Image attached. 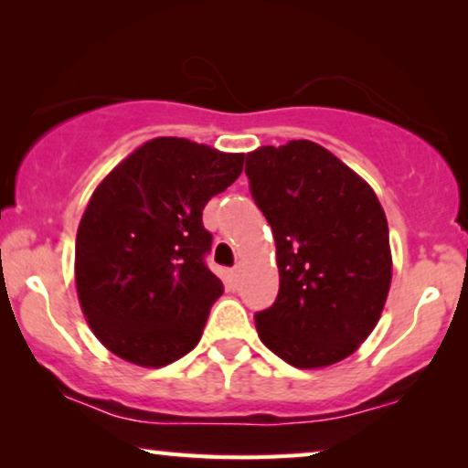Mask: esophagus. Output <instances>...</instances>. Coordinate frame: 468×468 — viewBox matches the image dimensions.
Instances as JSON below:
<instances>
[{
    "label": "esophagus",
    "instance_id": "1",
    "mask_svg": "<svg viewBox=\"0 0 468 468\" xmlns=\"http://www.w3.org/2000/svg\"><path fill=\"white\" fill-rule=\"evenodd\" d=\"M239 277H240L239 268H232V271H229V281H232V283L236 285V283H239Z\"/></svg>",
    "mask_w": 468,
    "mask_h": 468
}]
</instances>
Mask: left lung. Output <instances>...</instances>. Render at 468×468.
I'll return each mask as SVG.
<instances>
[{
    "instance_id": "left-lung-1",
    "label": "left lung",
    "mask_w": 468,
    "mask_h": 468,
    "mask_svg": "<svg viewBox=\"0 0 468 468\" xmlns=\"http://www.w3.org/2000/svg\"><path fill=\"white\" fill-rule=\"evenodd\" d=\"M245 175L272 228L281 281L274 304L255 313L261 343L296 368L351 356L379 322L392 281L375 191L311 140L249 153Z\"/></svg>"
}]
</instances>
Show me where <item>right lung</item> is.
<instances>
[{
  "mask_svg": "<svg viewBox=\"0 0 468 468\" xmlns=\"http://www.w3.org/2000/svg\"><path fill=\"white\" fill-rule=\"evenodd\" d=\"M245 155L155 138L93 191L76 234V290L93 335L138 367H165L200 341L223 283L208 271L202 210Z\"/></svg>",
  "mask_w": 468,
  "mask_h": 468,
  "instance_id": "right-lung-1",
  "label": "right lung"
}]
</instances>
